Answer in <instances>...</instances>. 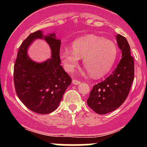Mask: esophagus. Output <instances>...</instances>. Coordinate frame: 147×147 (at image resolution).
I'll use <instances>...</instances> for the list:
<instances>
[{
    "label": "esophagus",
    "instance_id": "34e87169",
    "mask_svg": "<svg viewBox=\"0 0 147 147\" xmlns=\"http://www.w3.org/2000/svg\"><path fill=\"white\" fill-rule=\"evenodd\" d=\"M81 82L80 80H76V79H74L73 80H72V84H80Z\"/></svg>",
    "mask_w": 147,
    "mask_h": 147
}]
</instances>
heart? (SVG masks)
I'll return each instance as SVG.
<instances>
[{"instance_id": "heart-1", "label": "heart", "mask_w": 147, "mask_h": 147, "mask_svg": "<svg viewBox=\"0 0 147 147\" xmlns=\"http://www.w3.org/2000/svg\"><path fill=\"white\" fill-rule=\"evenodd\" d=\"M72 49L66 47L60 53L65 70L73 72L79 65L80 58H83V65L94 78H102L110 72L118 54L115 42L94 35L77 38L72 42Z\"/></svg>"}]
</instances>
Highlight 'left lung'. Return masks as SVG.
Listing matches in <instances>:
<instances>
[{
  "mask_svg": "<svg viewBox=\"0 0 147 147\" xmlns=\"http://www.w3.org/2000/svg\"><path fill=\"white\" fill-rule=\"evenodd\" d=\"M121 59L116 69L102 82L95 84L87 100V105L100 115L112 112L121 106L128 96L134 77V58L130 46L122 35H117Z\"/></svg>",
  "mask_w": 147,
  "mask_h": 147,
  "instance_id": "1",
  "label": "left lung"
}]
</instances>
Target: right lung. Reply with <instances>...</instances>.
<instances>
[{
	"mask_svg": "<svg viewBox=\"0 0 147 147\" xmlns=\"http://www.w3.org/2000/svg\"><path fill=\"white\" fill-rule=\"evenodd\" d=\"M43 38L51 49V58L42 63L29 58L27 50L35 39ZM61 41L55 34L43 36L38 30L22 42L14 65L13 79L16 94L20 101L34 112L49 114L55 110L72 79L60 65Z\"/></svg>",
	"mask_w": 147,
	"mask_h": 147,
	"instance_id": "obj_1",
	"label": "right lung"
}]
</instances>
